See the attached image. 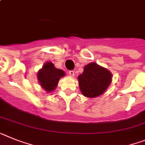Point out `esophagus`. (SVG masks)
I'll return each mask as SVG.
<instances>
[{
  "mask_svg": "<svg viewBox=\"0 0 145 145\" xmlns=\"http://www.w3.org/2000/svg\"><path fill=\"white\" fill-rule=\"evenodd\" d=\"M68 75H70V77H74V75H75V72H74L73 70H70V71H69Z\"/></svg>",
  "mask_w": 145,
  "mask_h": 145,
  "instance_id": "34e87169",
  "label": "esophagus"
}]
</instances>
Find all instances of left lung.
I'll return each mask as SVG.
<instances>
[{"label":"left lung","instance_id":"left-lung-1","mask_svg":"<svg viewBox=\"0 0 145 145\" xmlns=\"http://www.w3.org/2000/svg\"><path fill=\"white\" fill-rule=\"evenodd\" d=\"M78 80L82 95L93 98L103 95L108 89L112 81V74L106 68L91 62L84 67Z\"/></svg>","mask_w":145,"mask_h":145}]
</instances>
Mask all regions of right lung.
I'll use <instances>...</instances> for the list:
<instances>
[{
    "instance_id": "add662e5",
    "label": "right lung",
    "mask_w": 145,
    "mask_h": 145,
    "mask_svg": "<svg viewBox=\"0 0 145 145\" xmlns=\"http://www.w3.org/2000/svg\"><path fill=\"white\" fill-rule=\"evenodd\" d=\"M64 75V70L56 68L51 61H47L37 72V79L43 89L50 93L56 89L59 80Z\"/></svg>"
}]
</instances>
